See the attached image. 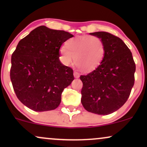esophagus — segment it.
<instances>
[{"label":"esophagus","mask_w":147,"mask_h":147,"mask_svg":"<svg viewBox=\"0 0 147 147\" xmlns=\"http://www.w3.org/2000/svg\"><path fill=\"white\" fill-rule=\"evenodd\" d=\"M74 77H75V78H79V74L77 72H74Z\"/></svg>","instance_id":"1"}]
</instances>
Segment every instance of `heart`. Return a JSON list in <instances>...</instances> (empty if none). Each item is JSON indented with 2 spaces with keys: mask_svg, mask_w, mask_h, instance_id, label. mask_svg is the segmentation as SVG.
<instances>
[{
  "mask_svg": "<svg viewBox=\"0 0 147 147\" xmlns=\"http://www.w3.org/2000/svg\"><path fill=\"white\" fill-rule=\"evenodd\" d=\"M59 52L65 65L71 64L75 58V63L82 71L90 72L102 62L106 48L100 38L86 35L69 38Z\"/></svg>",
  "mask_w": 147,
  "mask_h": 147,
  "instance_id": "b5f03b06",
  "label": "heart"
}]
</instances>
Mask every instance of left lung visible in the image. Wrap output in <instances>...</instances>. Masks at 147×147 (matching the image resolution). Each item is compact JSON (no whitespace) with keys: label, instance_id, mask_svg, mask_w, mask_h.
Masks as SVG:
<instances>
[{"label":"left lung","instance_id":"8db88e82","mask_svg":"<svg viewBox=\"0 0 147 147\" xmlns=\"http://www.w3.org/2000/svg\"><path fill=\"white\" fill-rule=\"evenodd\" d=\"M90 34L102 40L106 52L95 70L80 77L81 102L88 112L105 115L120 109L129 98L134 85L136 64L131 50L119 37L106 32Z\"/></svg>","mask_w":147,"mask_h":147}]
</instances>
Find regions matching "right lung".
<instances>
[{
  "label": "right lung",
  "mask_w": 147,
  "mask_h": 147,
  "mask_svg": "<svg viewBox=\"0 0 147 147\" xmlns=\"http://www.w3.org/2000/svg\"><path fill=\"white\" fill-rule=\"evenodd\" d=\"M73 35L38 27L18 42L11 56L10 79L18 99L32 110L57 109L74 80L73 70L59 60L62 43Z\"/></svg>",
  "instance_id": "1"
}]
</instances>
